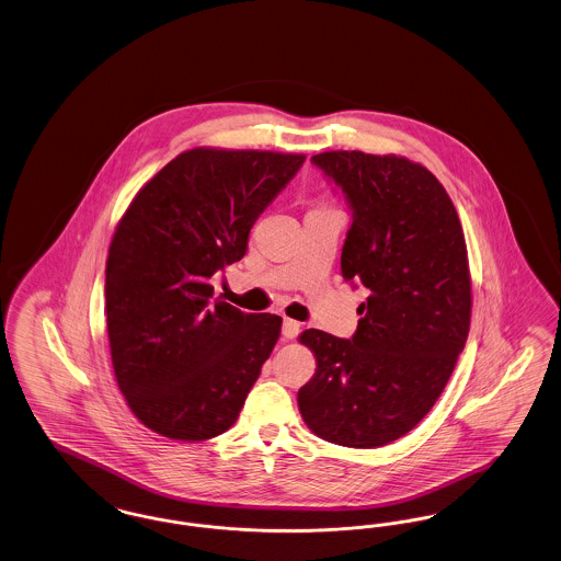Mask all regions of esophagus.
Returning a JSON list of instances; mask_svg holds the SVG:
<instances>
[{
  "label": "esophagus",
  "mask_w": 561,
  "mask_h": 561,
  "mask_svg": "<svg viewBox=\"0 0 561 561\" xmlns=\"http://www.w3.org/2000/svg\"><path fill=\"white\" fill-rule=\"evenodd\" d=\"M282 334H284L286 339H296V336L300 334V323L296 320H290V318H284Z\"/></svg>",
  "instance_id": "1"
}]
</instances>
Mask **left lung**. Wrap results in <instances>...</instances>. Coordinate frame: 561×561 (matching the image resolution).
Returning a JSON list of instances; mask_svg holds the SVG:
<instances>
[{
    "instance_id": "1",
    "label": "left lung",
    "mask_w": 561,
    "mask_h": 561,
    "mask_svg": "<svg viewBox=\"0 0 561 561\" xmlns=\"http://www.w3.org/2000/svg\"><path fill=\"white\" fill-rule=\"evenodd\" d=\"M311 161L353 210L341 271L370 296L351 341L313 328L300 334L318 370L300 387L298 410L325 442L378 448L427 416L465 348L467 243L450 195L425 165L362 151Z\"/></svg>"
}]
</instances>
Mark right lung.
<instances>
[{
	"instance_id": "1",
	"label": "right lung",
	"mask_w": 561,
	"mask_h": 561,
	"mask_svg": "<svg viewBox=\"0 0 561 561\" xmlns=\"http://www.w3.org/2000/svg\"><path fill=\"white\" fill-rule=\"evenodd\" d=\"M302 161L197 147L165 163L117 222L105 268L108 347L145 427L204 442L238 421L282 318L213 298L210 277L243 259L252 225Z\"/></svg>"
}]
</instances>
